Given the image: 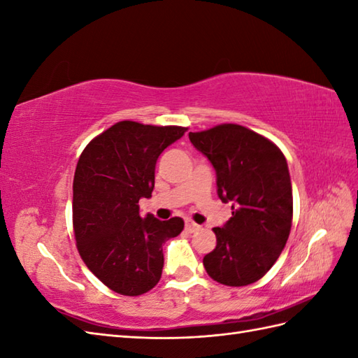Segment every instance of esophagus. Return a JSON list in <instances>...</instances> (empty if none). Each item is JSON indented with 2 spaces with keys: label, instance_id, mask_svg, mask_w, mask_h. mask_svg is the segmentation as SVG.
<instances>
[{
  "label": "esophagus",
  "instance_id": "esophagus-1",
  "mask_svg": "<svg viewBox=\"0 0 358 358\" xmlns=\"http://www.w3.org/2000/svg\"><path fill=\"white\" fill-rule=\"evenodd\" d=\"M200 229V226L199 224H196V223H194V222H191V220H187V222H186V231L187 232H195V231H199Z\"/></svg>",
  "mask_w": 358,
  "mask_h": 358
}]
</instances>
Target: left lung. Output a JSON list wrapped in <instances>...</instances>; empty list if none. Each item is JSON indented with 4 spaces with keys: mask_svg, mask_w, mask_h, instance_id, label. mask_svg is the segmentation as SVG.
Listing matches in <instances>:
<instances>
[{
    "mask_svg": "<svg viewBox=\"0 0 358 358\" xmlns=\"http://www.w3.org/2000/svg\"><path fill=\"white\" fill-rule=\"evenodd\" d=\"M189 140L217 172L218 196L232 201V217L214 227L215 249L203 258L210 278L226 286L260 280L285 249L292 226V186L275 144L250 129L224 123Z\"/></svg>",
    "mask_w": 358,
    "mask_h": 358,
    "instance_id": "8db88e82",
    "label": "left lung"
}]
</instances>
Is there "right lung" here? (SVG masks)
<instances>
[{
    "instance_id": "obj_1",
    "label": "right lung",
    "mask_w": 358,
    "mask_h": 358,
    "mask_svg": "<svg viewBox=\"0 0 358 358\" xmlns=\"http://www.w3.org/2000/svg\"><path fill=\"white\" fill-rule=\"evenodd\" d=\"M187 127L118 121L81 152L73 177L72 222L77 249L89 271L113 292L136 296L162 278L163 245L185 222L140 215L152 196L159 154Z\"/></svg>"
}]
</instances>
